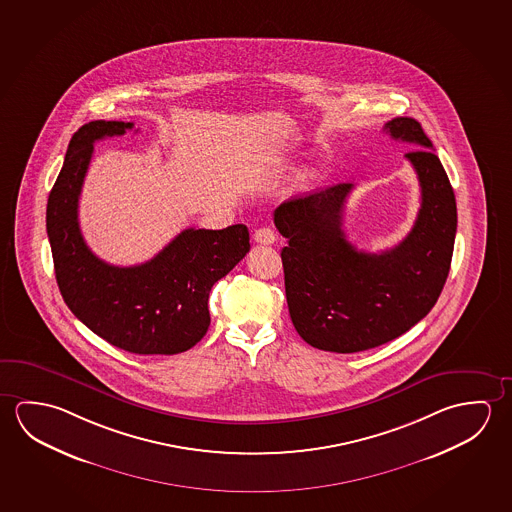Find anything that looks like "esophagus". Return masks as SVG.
Returning a JSON list of instances; mask_svg holds the SVG:
<instances>
[{"instance_id":"esophagus-1","label":"esophagus","mask_w":512,"mask_h":512,"mask_svg":"<svg viewBox=\"0 0 512 512\" xmlns=\"http://www.w3.org/2000/svg\"><path fill=\"white\" fill-rule=\"evenodd\" d=\"M253 239H255V243L259 244H273L277 241V235L275 232L271 230L269 227H262L259 230H255V234H253Z\"/></svg>"}]
</instances>
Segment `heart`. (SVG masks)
Segmentation results:
<instances>
[{
    "instance_id": "obj_1",
    "label": "heart",
    "mask_w": 512,
    "mask_h": 512,
    "mask_svg": "<svg viewBox=\"0 0 512 512\" xmlns=\"http://www.w3.org/2000/svg\"><path fill=\"white\" fill-rule=\"evenodd\" d=\"M300 178H302L303 182H305V180H309L310 175L309 173H303V175L300 176Z\"/></svg>"
}]
</instances>
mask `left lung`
Returning a JSON list of instances; mask_svg holds the SVG:
<instances>
[{"label": "left lung", "mask_w": 512, "mask_h": 512, "mask_svg": "<svg viewBox=\"0 0 512 512\" xmlns=\"http://www.w3.org/2000/svg\"><path fill=\"white\" fill-rule=\"evenodd\" d=\"M418 175L421 207L411 232L391 250L359 252L343 230L353 184H337L294 198L275 210L285 296L296 332L325 352H364L389 343L425 318L450 271L457 205L441 160L416 119L384 126Z\"/></svg>", "instance_id": "obj_1"}]
</instances>
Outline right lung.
Listing matches in <instances>:
<instances>
[{
  "instance_id": "obj_1",
  "label": "right lung",
  "mask_w": 512,
  "mask_h": 512,
  "mask_svg": "<svg viewBox=\"0 0 512 512\" xmlns=\"http://www.w3.org/2000/svg\"><path fill=\"white\" fill-rule=\"evenodd\" d=\"M134 123L91 121L71 137L46 209L55 277L76 318L96 336L139 355H175L202 341L212 285L250 252L246 225L187 228L153 259L119 268L98 259L78 225V198L93 144Z\"/></svg>"
}]
</instances>
